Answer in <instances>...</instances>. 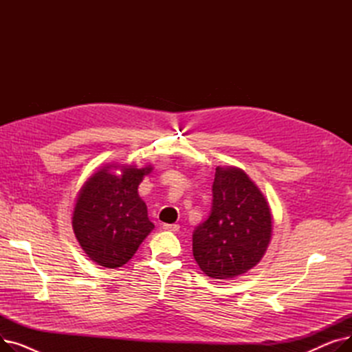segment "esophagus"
<instances>
[{"instance_id":"obj_1","label":"esophagus","mask_w":352,"mask_h":352,"mask_svg":"<svg viewBox=\"0 0 352 352\" xmlns=\"http://www.w3.org/2000/svg\"><path fill=\"white\" fill-rule=\"evenodd\" d=\"M162 228L165 231H171V232H178L179 231V226L178 224H164Z\"/></svg>"}]
</instances>
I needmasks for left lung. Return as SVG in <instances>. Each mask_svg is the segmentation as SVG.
I'll return each instance as SVG.
<instances>
[{
  "label": "left lung",
  "mask_w": 352,
  "mask_h": 352,
  "mask_svg": "<svg viewBox=\"0 0 352 352\" xmlns=\"http://www.w3.org/2000/svg\"><path fill=\"white\" fill-rule=\"evenodd\" d=\"M210 218L192 235V254L214 280H232L263 260L272 214L256 184L238 166H217Z\"/></svg>",
  "instance_id": "8db88e82"
}]
</instances>
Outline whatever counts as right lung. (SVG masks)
<instances>
[{"label": "right lung", "mask_w": 352, "mask_h": 352, "mask_svg": "<svg viewBox=\"0 0 352 352\" xmlns=\"http://www.w3.org/2000/svg\"><path fill=\"white\" fill-rule=\"evenodd\" d=\"M153 170V165L138 168L131 164H105L80 188L71 224L92 263L105 268L122 267L154 230L138 194L140 184Z\"/></svg>", "instance_id": "right-lung-1"}]
</instances>
